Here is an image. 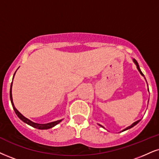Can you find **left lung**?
Instances as JSON below:
<instances>
[{
	"label": "left lung",
	"mask_w": 159,
	"mask_h": 159,
	"mask_svg": "<svg viewBox=\"0 0 159 159\" xmlns=\"http://www.w3.org/2000/svg\"><path fill=\"white\" fill-rule=\"evenodd\" d=\"M134 62H135V63H136V66H137V69H138V70H139V72H140V74H142V75L143 76H144V74H143V73H142V71H141V70H140V68H139V66L138 62H137V61H136V60H135V59H134ZM148 91H149V89H148ZM140 120H141V119H140ZM140 120H138V121H135V122H134V123H133V124H132V125H130V126L127 127V128H125V130H122V131L127 130H128V129H130V128H131V127H134V126H135V125H137V124H138V123H139V121H140ZM100 126H101V125H100Z\"/></svg>",
	"instance_id": "1"
}]
</instances>
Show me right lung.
I'll return each instance as SVG.
<instances>
[{"label": "right lung", "instance_id": "add662e5", "mask_svg": "<svg viewBox=\"0 0 159 159\" xmlns=\"http://www.w3.org/2000/svg\"><path fill=\"white\" fill-rule=\"evenodd\" d=\"M14 76H15V74H14ZM13 78H14V76H13ZM11 86H12V82H11V88H10V99H11V105H12L13 109H14V111H15V113H16V115L17 116H18L19 118L20 119L23 121H24L25 123H26V124H28L29 125H30V126H32L33 127H35V128L40 129V130H46V129L52 128V127L55 126L56 125H57L58 123H60V121H62V120H58V121H53V122L47 123V124H38V123L33 122V121H30L29 119H28L27 118H25V117L23 116L21 114V113H20L16 108H15V105H14L13 102H12V97H11Z\"/></svg>", "mask_w": 159, "mask_h": 159}]
</instances>
